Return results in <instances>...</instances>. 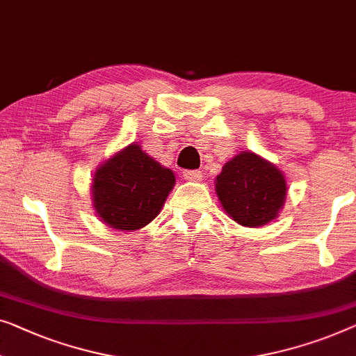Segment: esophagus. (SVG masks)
Listing matches in <instances>:
<instances>
[{
  "label": "esophagus",
  "mask_w": 356,
  "mask_h": 356,
  "mask_svg": "<svg viewBox=\"0 0 356 356\" xmlns=\"http://www.w3.org/2000/svg\"><path fill=\"white\" fill-rule=\"evenodd\" d=\"M183 177L188 181H200L202 179V172H199V170H186V172H183Z\"/></svg>",
  "instance_id": "obj_1"
}]
</instances>
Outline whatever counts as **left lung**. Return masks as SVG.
Instances as JSON below:
<instances>
[{"label": "left lung", "instance_id": "obj_1", "mask_svg": "<svg viewBox=\"0 0 356 356\" xmlns=\"http://www.w3.org/2000/svg\"><path fill=\"white\" fill-rule=\"evenodd\" d=\"M215 193L229 218L247 228L276 220L284 207V173L259 154L242 151L229 159L215 178Z\"/></svg>", "mask_w": 356, "mask_h": 356}]
</instances>
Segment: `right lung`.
Returning a JSON list of instances; mask_svg holds the SVG:
<instances>
[{
	"mask_svg": "<svg viewBox=\"0 0 356 356\" xmlns=\"http://www.w3.org/2000/svg\"><path fill=\"white\" fill-rule=\"evenodd\" d=\"M175 186V173L128 144L96 168L91 183L92 207L102 223L136 231L151 223Z\"/></svg>",
	"mask_w": 356,
	"mask_h": 356,
	"instance_id": "right-lung-1",
	"label": "right lung"
}]
</instances>
